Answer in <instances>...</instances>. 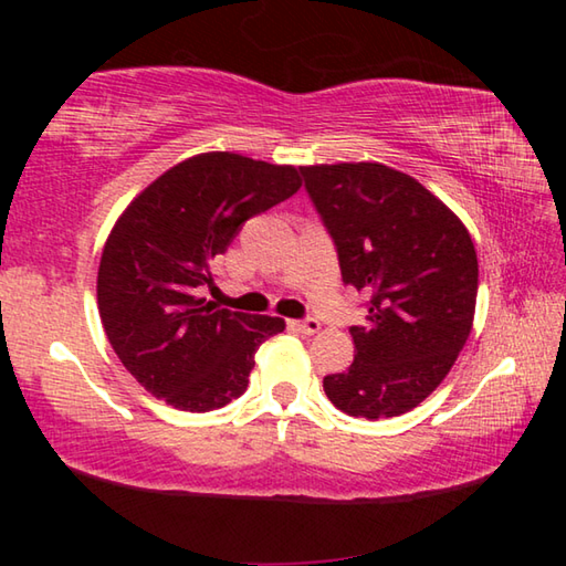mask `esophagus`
I'll return each mask as SVG.
<instances>
[{
  "mask_svg": "<svg viewBox=\"0 0 566 566\" xmlns=\"http://www.w3.org/2000/svg\"><path fill=\"white\" fill-rule=\"evenodd\" d=\"M290 327L300 334H317L322 324L317 319H292Z\"/></svg>",
  "mask_w": 566,
  "mask_h": 566,
  "instance_id": "34e87169",
  "label": "esophagus"
}]
</instances>
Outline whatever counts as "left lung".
<instances>
[{"label":"left lung","instance_id":"left-lung-1","mask_svg":"<svg viewBox=\"0 0 566 566\" xmlns=\"http://www.w3.org/2000/svg\"><path fill=\"white\" fill-rule=\"evenodd\" d=\"M337 244L344 284L369 296L354 361L324 377L344 415L399 417L442 385L472 332L476 252L467 227L415 177L379 161L302 167Z\"/></svg>","mask_w":566,"mask_h":566}]
</instances>
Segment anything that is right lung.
I'll list each match as a JSON object with an SVG mask.
<instances>
[{"mask_svg":"<svg viewBox=\"0 0 566 566\" xmlns=\"http://www.w3.org/2000/svg\"><path fill=\"white\" fill-rule=\"evenodd\" d=\"M302 187L292 165L202 151L169 167L132 199L104 242L99 317L112 349L149 395L181 411H212L242 397L260 344L282 317L214 310V256L249 217Z\"/></svg>","mask_w":566,"mask_h":566,"instance_id":"right-lung-1","label":"right lung"}]
</instances>
